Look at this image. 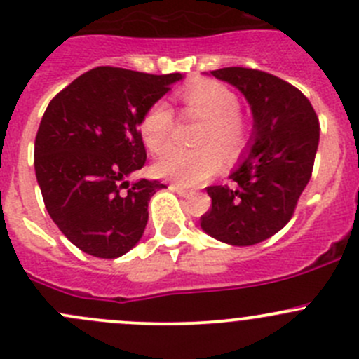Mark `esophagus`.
Returning a JSON list of instances; mask_svg holds the SVG:
<instances>
[{
    "instance_id": "esophagus-1",
    "label": "esophagus",
    "mask_w": 359,
    "mask_h": 359,
    "mask_svg": "<svg viewBox=\"0 0 359 359\" xmlns=\"http://www.w3.org/2000/svg\"><path fill=\"white\" fill-rule=\"evenodd\" d=\"M170 189L175 191V193L180 194V196H189V194H193V191H189L187 187L180 186V184H170Z\"/></svg>"
}]
</instances>
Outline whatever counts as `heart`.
Returning <instances> with one entry per match:
<instances>
[{
	"instance_id": "obj_1",
	"label": "heart",
	"mask_w": 359,
	"mask_h": 359,
	"mask_svg": "<svg viewBox=\"0 0 359 359\" xmlns=\"http://www.w3.org/2000/svg\"><path fill=\"white\" fill-rule=\"evenodd\" d=\"M184 116L203 121L196 135V151L170 147L175 130V116L165 100H158L144 112L140 133L149 151L161 154L154 172L182 186H200L221 168L224 158H236L249 140V123L238 112V96L217 80H201L179 95Z\"/></svg>"
}]
</instances>
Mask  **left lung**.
I'll list each match as a JSON object with an SVG mask.
<instances>
[{
	"mask_svg": "<svg viewBox=\"0 0 359 359\" xmlns=\"http://www.w3.org/2000/svg\"><path fill=\"white\" fill-rule=\"evenodd\" d=\"M210 73L243 93L254 131L233 186L207 187L212 207L200 217L201 228L221 242L254 245L293 217L314 168L319 119L300 89L272 73L242 66Z\"/></svg>",
	"mask_w": 359,
	"mask_h": 359,
	"instance_id": "obj_1",
	"label": "left lung"
}]
</instances>
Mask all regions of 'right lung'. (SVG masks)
<instances>
[{
	"label": "right lung",
	"mask_w": 359,
	"mask_h": 359,
	"mask_svg": "<svg viewBox=\"0 0 359 359\" xmlns=\"http://www.w3.org/2000/svg\"><path fill=\"white\" fill-rule=\"evenodd\" d=\"M180 79L98 66L48 103L34 138V172L48 215L83 252L114 259L140 240L149 201L165 184L124 179L147 161L142 116Z\"/></svg>",
	"instance_id": "1"
}]
</instances>
